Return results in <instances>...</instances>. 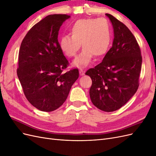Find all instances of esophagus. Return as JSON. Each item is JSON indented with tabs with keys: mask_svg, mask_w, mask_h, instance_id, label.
<instances>
[{
	"mask_svg": "<svg viewBox=\"0 0 156 156\" xmlns=\"http://www.w3.org/2000/svg\"><path fill=\"white\" fill-rule=\"evenodd\" d=\"M79 73L81 75H84V73H85V72H84L83 69L81 68L79 69Z\"/></svg>",
	"mask_w": 156,
	"mask_h": 156,
	"instance_id": "esophagus-1",
	"label": "esophagus"
}]
</instances>
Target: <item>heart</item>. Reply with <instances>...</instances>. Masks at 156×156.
<instances>
[{
    "mask_svg": "<svg viewBox=\"0 0 156 156\" xmlns=\"http://www.w3.org/2000/svg\"><path fill=\"white\" fill-rule=\"evenodd\" d=\"M70 35H64L59 41L60 49L65 56L73 57L81 48L83 51L73 61L77 67H85L94 56L100 58L108 49L111 42L109 23L105 18L83 19L75 22Z\"/></svg>",
    "mask_w": 156,
    "mask_h": 156,
    "instance_id": "heart-1",
    "label": "heart"
}]
</instances>
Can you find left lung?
Returning <instances> with one entry per match:
<instances>
[{
	"mask_svg": "<svg viewBox=\"0 0 156 156\" xmlns=\"http://www.w3.org/2000/svg\"><path fill=\"white\" fill-rule=\"evenodd\" d=\"M114 29V40L102 62L87 71L92 79L90 97L94 105L105 112L119 109L137 90L142 66L140 47L129 29L106 13Z\"/></svg>",
	"mask_w": 156,
	"mask_h": 156,
	"instance_id": "1",
	"label": "left lung"
}]
</instances>
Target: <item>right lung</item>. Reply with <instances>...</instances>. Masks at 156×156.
Masks as SVG:
<instances>
[{"instance_id": "add662e5", "label": "right lung", "mask_w": 156, "mask_h": 156, "mask_svg": "<svg viewBox=\"0 0 156 156\" xmlns=\"http://www.w3.org/2000/svg\"><path fill=\"white\" fill-rule=\"evenodd\" d=\"M69 17L48 16L31 28L21 42L17 76L27 100L41 111H53L62 105L79 77L77 68L63 72L69 62L58 41L60 28Z\"/></svg>"}]
</instances>
